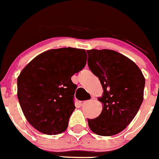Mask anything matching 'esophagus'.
I'll return each instance as SVG.
<instances>
[{
	"instance_id": "esophagus-1",
	"label": "esophagus",
	"mask_w": 159,
	"mask_h": 159,
	"mask_svg": "<svg viewBox=\"0 0 159 159\" xmlns=\"http://www.w3.org/2000/svg\"><path fill=\"white\" fill-rule=\"evenodd\" d=\"M89 101H90V100H85V101H80V106H81V107L84 106L85 104H86V103H88Z\"/></svg>"
}]
</instances>
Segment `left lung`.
I'll return each mask as SVG.
<instances>
[{"label": "left lung", "instance_id": "left-lung-1", "mask_svg": "<svg viewBox=\"0 0 159 159\" xmlns=\"http://www.w3.org/2000/svg\"><path fill=\"white\" fill-rule=\"evenodd\" d=\"M88 66L99 78L103 89L99 100L100 115L87 119L93 132L112 136L126 128L143 101L145 80L138 66L120 53L109 49L86 50Z\"/></svg>", "mask_w": 159, "mask_h": 159}]
</instances>
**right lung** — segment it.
Returning <instances> with one entry per match:
<instances>
[{
  "instance_id": "right-lung-1",
  "label": "right lung",
  "mask_w": 159,
  "mask_h": 159,
  "mask_svg": "<svg viewBox=\"0 0 159 159\" xmlns=\"http://www.w3.org/2000/svg\"><path fill=\"white\" fill-rule=\"evenodd\" d=\"M84 49L62 48L44 52L23 69L18 78V98L27 120L45 134L66 130L75 110L76 85L72 76L86 63Z\"/></svg>"
}]
</instances>
